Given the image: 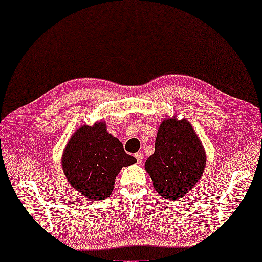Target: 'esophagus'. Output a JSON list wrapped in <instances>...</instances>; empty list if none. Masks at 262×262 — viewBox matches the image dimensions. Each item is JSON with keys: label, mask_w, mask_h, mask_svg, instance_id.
<instances>
[{"label": "esophagus", "mask_w": 262, "mask_h": 262, "mask_svg": "<svg viewBox=\"0 0 262 262\" xmlns=\"http://www.w3.org/2000/svg\"><path fill=\"white\" fill-rule=\"evenodd\" d=\"M135 157L137 158V163H138V164H141V163H142L143 156H142V154H141V152H137V154L135 155Z\"/></svg>", "instance_id": "34e87169"}]
</instances>
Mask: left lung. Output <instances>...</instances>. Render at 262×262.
Instances as JSON below:
<instances>
[{
    "instance_id": "obj_1",
    "label": "left lung",
    "mask_w": 262,
    "mask_h": 262,
    "mask_svg": "<svg viewBox=\"0 0 262 262\" xmlns=\"http://www.w3.org/2000/svg\"><path fill=\"white\" fill-rule=\"evenodd\" d=\"M206 152L199 137L185 119L166 117L155 141V152L145 168L154 188L163 198H182L200 180L206 167Z\"/></svg>"
}]
</instances>
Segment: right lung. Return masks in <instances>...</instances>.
<instances>
[{
    "label": "right lung",
    "mask_w": 262,
    "mask_h": 262,
    "mask_svg": "<svg viewBox=\"0 0 262 262\" xmlns=\"http://www.w3.org/2000/svg\"><path fill=\"white\" fill-rule=\"evenodd\" d=\"M137 163L119 139L106 130L105 122L82 125L73 133L62 155L64 175L86 198L100 201L111 195L122 167Z\"/></svg>",
    "instance_id": "add662e5"
}]
</instances>
